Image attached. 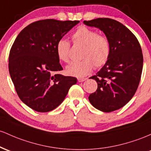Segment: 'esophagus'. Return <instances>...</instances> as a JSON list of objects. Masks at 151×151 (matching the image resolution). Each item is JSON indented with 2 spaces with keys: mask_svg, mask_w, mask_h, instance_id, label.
I'll return each instance as SVG.
<instances>
[{
  "mask_svg": "<svg viewBox=\"0 0 151 151\" xmlns=\"http://www.w3.org/2000/svg\"><path fill=\"white\" fill-rule=\"evenodd\" d=\"M87 80V78H78V82H83V81Z\"/></svg>",
  "mask_w": 151,
  "mask_h": 151,
  "instance_id": "obj_1",
  "label": "esophagus"
}]
</instances>
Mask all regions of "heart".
I'll return each mask as SVG.
<instances>
[{
  "label": "heart",
  "instance_id": "heart-1",
  "mask_svg": "<svg viewBox=\"0 0 151 151\" xmlns=\"http://www.w3.org/2000/svg\"><path fill=\"white\" fill-rule=\"evenodd\" d=\"M74 44L83 45L80 61L74 62L67 67L66 72L70 76L83 77L90 73L95 66L101 68L108 62L111 55V45L106 35L98 34L96 30L86 26L79 27L72 35ZM57 55L65 63L70 60V43L60 39L56 45Z\"/></svg>",
  "mask_w": 151,
  "mask_h": 151
}]
</instances>
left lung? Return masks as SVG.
I'll return each instance as SVG.
<instances>
[{"instance_id": "obj_1", "label": "left lung", "mask_w": 151, "mask_h": 151, "mask_svg": "<svg viewBox=\"0 0 151 151\" xmlns=\"http://www.w3.org/2000/svg\"><path fill=\"white\" fill-rule=\"evenodd\" d=\"M83 23L103 30L111 42L108 62L90 78L96 81L98 88L88 99L98 110L112 112L129 102L138 89L143 63L141 47L135 35L116 20L100 18Z\"/></svg>"}]
</instances>
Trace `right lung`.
<instances>
[{
    "label": "right lung",
    "mask_w": 151,
    "mask_h": 151,
    "mask_svg": "<svg viewBox=\"0 0 151 151\" xmlns=\"http://www.w3.org/2000/svg\"><path fill=\"white\" fill-rule=\"evenodd\" d=\"M79 21L40 20L30 23L18 35L8 57L9 73L17 94L25 105L41 113L57 108L77 83L63 70L56 45Z\"/></svg>",
    "instance_id": "1"
}]
</instances>
